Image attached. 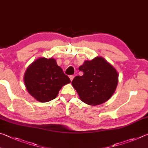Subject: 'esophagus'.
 <instances>
[{
  "label": "esophagus",
  "instance_id": "34e87169",
  "mask_svg": "<svg viewBox=\"0 0 148 148\" xmlns=\"http://www.w3.org/2000/svg\"><path fill=\"white\" fill-rule=\"evenodd\" d=\"M74 76H73V75H71V76H69V77H70V79H71V81H72V79H73V78H74Z\"/></svg>",
  "mask_w": 148,
  "mask_h": 148
}]
</instances>
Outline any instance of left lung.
<instances>
[{
  "label": "left lung",
  "mask_w": 148,
  "mask_h": 148,
  "mask_svg": "<svg viewBox=\"0 0 148 148\" xmlns=\"http://www.w3.org/2000/svg\"><path fill=\"white\" fill-rule=\"evenodd\" d=\"M82 76H76L72 85L82 101L92 106L107 101L116 90L118 74L113 66L102 57L86 61L79 67Z\"/></svg>",
  "instance_id": "left-lung-1"
}]
</instances>
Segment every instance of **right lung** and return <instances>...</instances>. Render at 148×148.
<instances>
[{
    "mask_svg": "<svg viewBox=\"0 0 148 148\" xmlns=\"http://www.w3.org/2000/svg\"><path fill=\"white\" fill-rule=\"evenodd\" d=\"M24 81L31 95L37 101L46 102L56 98L61 87L71 79L54 59L42 57L27 69Z\"/></svg>",
    "mask_w": 148,
    "mask_h": 148,
    "instance_id": "right-lung-1",
    "label": "right lung"
}]
</instances>
